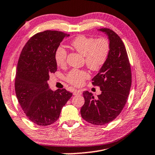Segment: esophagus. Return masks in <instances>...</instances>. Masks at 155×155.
<instances>
[{
	"mask_svg": "<svg viewBox=\"0 0 155 155\" xmlns=\"http://www.w3.org/2000/svg\"><path fill=\"white\" fill-rule=\"evenodd\" d=\"M73 94L74 95H80L81 94V91L80 90H74L73 91Z\"/></svg>",
	"mask_w": 155,
	"mask_h": 155,
	"instance_id": "esophagus-1",
	"label": "esophagus"
}]
</instances>
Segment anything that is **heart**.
<instances>
[{
  "mask_svg": "<svg viewBox=\"0 0 155 155\" xmlns=\"http://www.w3.org/2000/svg\"><path fill=\"white\" fill-rule=\"evenodd\" d=\"M70 45L85 57V63L90 70H99L106 62L110 51V41L105 37L96 38L93 36L78 35L70 42ZM67 51L62 47L56 48L54 59L57 65L64 66L67 59ZM90 77L87 71L73 69L65 76V81L74 86H81Z\"/></svg>",
  "mask_w": 155,
  "mask_h": 155,
  "instance_id": "1",
  "label": "heart"
}]
</instances>
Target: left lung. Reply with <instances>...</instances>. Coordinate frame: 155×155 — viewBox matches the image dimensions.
Listing matches in <instances>:
<instances>
[{"label": "left lung", "mask_w": 155, "mask_h": 155, "mask_svg": "<svg viewBox=\"0 0 155 155\" xmlns=\"http://www.w3.org/2000/svg\"><path fill=\"white\" fill-rule=\"evenodd\" d=\"M108 36L110 51L92 85L99 86L101 94L94 99L88 91L83 92L85 104L81 109L82 118L97 126L106 124L119 116L126 105L132 83L130 64L126 47L118 34L108 28L101 29Z\"/></svg>", "instance_id": "obj_1"}]
</instances>
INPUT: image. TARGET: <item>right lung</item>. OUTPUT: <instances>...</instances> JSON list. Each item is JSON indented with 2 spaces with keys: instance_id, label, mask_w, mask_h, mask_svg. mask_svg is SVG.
Here are the masks:
<instances>
[{
  "instance_id": "obj_1",
  "label": "right lung",
  "mask_w": 155,
  "mask_h": 155,
  "mask_svg": "<svg viewBox=\"0 0 155 155\" xmlns=\"http://www.w3.org/2000/svg\"><path fill=\"white\" fill-rule=\"evenodd\" d=\"M69 34L45 30L34 34L23 47L19 56L15 91L27 117L38 126H47L57 121L62 107L72 97L65 89H49L50 73L57 70L54 53Z\"/></svg>"
}]
</instances>
